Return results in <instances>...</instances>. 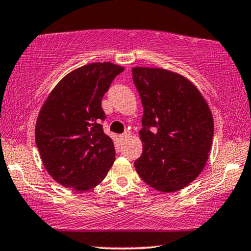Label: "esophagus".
Wrapping results in <instances>:
<instances>
[{
  "label": "esophagus",
  "instance_id": "obj_1",
  "mask_svg": "<svg viewBox=\"0 0 251 251\" xmlns=\"http://www.w3.org/2000/svg\"><path fill=\"white\" fill-rule=\"evenodd\" d=\"M129 136H131V133H129V132H125V133H123V134L120 135L119 138L122 139V140H127V139L129 138Z\"/></svg>",
  "mask_w": 251,
  "mask_h": 251
}]
</instances>
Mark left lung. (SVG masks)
<instances>
[{
  "instance_id": "8db88e82",
  "label": "left lung",
  "mask_w": 251,
  "mask_h": 251,
  "mask_svg": "<svg viewBox=\"0 0 251 251\" xmlns=\"http://www.w3.org/2000/svg\"><path fill=\"white\" fill-rule=\"evenodd\" d=\"M133 81L143 105L139 132L143 150L136 172L162 193L182 189L204 169L213 138L208 102L194 83L176 72L135 66Z\"/></svg>"
}]
</instances>
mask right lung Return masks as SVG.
<instances>
[{"label":"right lung","mask_w":251,"mask_h":251,"mask_svg":"<svg viewBox=\"0 0 251 251\" xmlns=\"http://www.w3.org/2000/svg\"><path fill=\"white\" fill-rule=\"evenodd\" d=\"M124 70L110 62L83 65L66 75L43 103L35 142L46 170L59 185L85 192L111 169L115 146L100 124L105 118L101 100Z\"/></svg>","instance_id":"1"}]
</instances>
